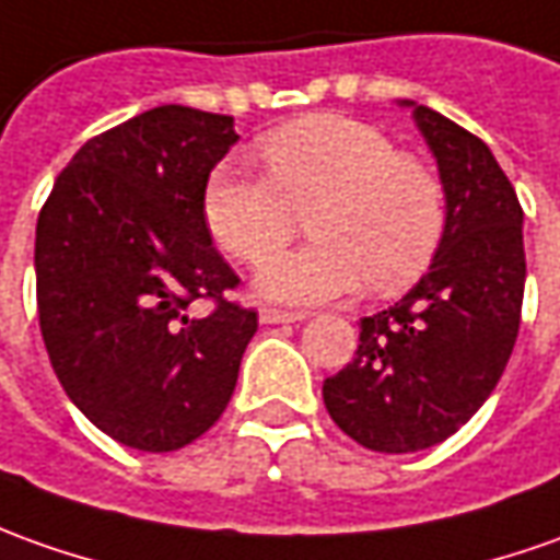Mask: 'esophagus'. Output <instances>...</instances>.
Instances as JSON below:
<instances>
[{
    "label": "esophagus",
    "mask_w": 560,
    "mask_h": 560,
    "mask_svg": "<svg viewBox=\"0 0 560 560\" xmlns=\"http://www.w3.org/2000/svg\"><path fill=\"white\" fill-rule=\"evenodd\" d=\"M303 318H306V312L272 310V306L260 310V325H291V322H303Z\"/></svg>",
    "instance_id": "esophagus-1"
}]
</instances>
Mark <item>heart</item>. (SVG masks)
<instances>
[{"instance_id": "1", "label": "heart", "mask_w": 560, "mask_h": 560, "mask_svg": "<svg viewBox=\"0 0 560 560\" xmlns=\"http://www.w3.org/2000/svg\"><path fill=\"white\" fill-rule=\"evenodd\" d=\"M269 174L238 162L211 171L201 214L214 242L242 264H264L294 230V208L315 205L306 248L257 276L279 303H328L368 281L398 291L423 276L444 235V189L423 162L401 155L374 125L310 116L260 140Z\"/></svg>"}]
</instances>
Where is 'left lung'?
<instances>
[{
    "mask_svg": "<svg viewBox=\"0 0 560 560\" xmlns=\"http://www.w3.org/2000/svg\"><path fill=\"white\" fill-rule=\"evenodd\" d=\"M435 155L444 235L420 281L361 318L359 349L322 395L330 420L380 454L451 439L497 389L524 300V211L485 140L429 106L398 101Z\"/></svg>",
    "mask_w": 560,
    "mask_h": 560,
    "instance_id": "8db88e82",
    "label": "left lung"
}]
</instances>
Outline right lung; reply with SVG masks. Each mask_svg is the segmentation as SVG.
<instances>
[{
  "mask_svg": "<svg viewBox=\"0 0 560 560\" xmlns=\"http://www.w3.org/2000/svg\"><path fill=\"white\" fill-rule=\"evenodd\" d=\"M232 116L155 106L89 140L36 223V303L48 359L109 439L168 454L226 410L257 312L226 300L238 276L201 214ZM196 299L215 312L192 316Z\"/></svg>",
  "mask_w": 560,
  "mask_h": 560,
  "instance_id": "1",
  "label": "right lung"
}]
</instances>
